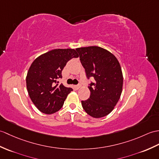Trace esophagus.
Listing matches in <instances>:
<instances>
[{
  "mask_svg": "<svg viewBox=\"0 0 159 159\" xmlns=\"http://www.w3.org/2000/svg\"><path fill=\"white\" fill-rule=\"evenodd\" d=\"M80 87H81L80 84H78V85H75V88L76 89H79Z\"/></svg>",
  "mask_w": 159,
  "mask_h": 159,
  "instance_id": "obj_1",
  "label": "esophagus"
}]
</instances>
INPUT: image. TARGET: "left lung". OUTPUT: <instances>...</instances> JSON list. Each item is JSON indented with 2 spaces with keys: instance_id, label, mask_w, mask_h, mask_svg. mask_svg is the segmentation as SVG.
<instances>
[{
  "instance_id": "obj_1",
  "label": "left lung",
  "mask_w": 159,
  "mask_h": 159,
  "mask_svg": "<svg viewBox=\"0 0 159 159\" xmlns=\"http://www.w3.org/2000/svg\"><path fill=\"white\" fill-rule=\"evenodd\" d=\"M76 50L87 77L95 80L89 86V98L81 101L83 108L92 117H104L112 111L123 91L120 65L112 53L100 47H80Z\"/></svg>"
}]
</instances>
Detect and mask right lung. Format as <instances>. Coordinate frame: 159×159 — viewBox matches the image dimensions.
Returning a JSON list of instances; mask_svg holds the SVG:
<instances>
[{
  "label": "right lung",
  "mask_w": 159,
  "mask_h": 159,
  "mask_svg": "<svg viewBox=\"0 0 159 159\" xmlns=\"http://www.w3.org/2000/svg\"><path fill=\"white\" fill-rule=\"evenodd\" d=\"M79 56L74 49H56L40 55L32 63L26 76V87L32 102L40 112L53 114L63 106L73 89L55 83L62 77L66 63Z\"/></svg>",
  "instance_id": "right-lung-1"
}]
</instances>
